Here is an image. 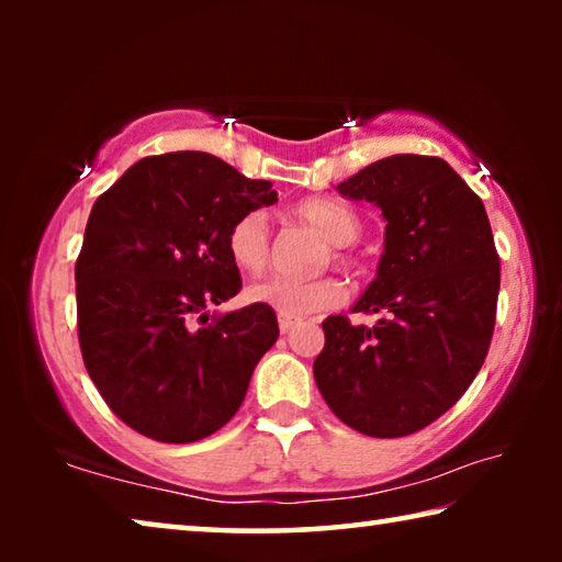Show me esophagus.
<instances>
[{
    "mask_svg": "<svg viewBox=\"0 0 562 562\" xmlns=\"http://www.w3.org/2000/svg\"><path fill=\"white\" fill-rule=\"evenodd\" d=\"M278 322H280V329H282V331H290L294 325H297V319H294V317H288V315H280V317H278Z\"/></svg>",
    "mask_w": 562,
    "mask_h": 562,
    "instance_id": "esophagus-1",
    "label": "esophagus"
}]
</instances>
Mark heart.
Wrapping results in <instances>:
<instances>
[{"label": "heart", "instance_id": "obj_1", "mask_svg": "<svg viewBox=\"0 0 562 562\" xmlns=\"http://www.w3.org/2000/svg\"><path fill=\"white\" fill-rule=\"evenodd\" d=\"M294 215L302 223L315 227L335 245V260L351 262L345 245H351L361 235V217L349 205L337 201H304L294 207ZM225 247L231 260L243 272L258 274L270 262V225L262 211H250L237 217L225 237ZM247 297L258 304H268L274 312L288 317L317 315L339 307L347 297V288L337 278L317 280H292V278H268L247 288Z\"/></svg>", "mask_w": 562, "mask_h": 562}]
</instances>
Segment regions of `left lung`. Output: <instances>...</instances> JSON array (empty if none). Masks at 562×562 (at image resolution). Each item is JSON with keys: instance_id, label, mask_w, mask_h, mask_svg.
<instances>
[{"instance_id": "1", "label": "left lung", "mask_w": 562, "mask_h": 562, "mask_svg": "<svg viewBox=\"0 0 562 562\" xmlns=\"http://www.w3.org/2000/svg\"><path fill=\"white\" fill-rule=\"evenodd\" d=\"M339 195L382 207L384 255L351 312L322 322L315 382L351 429L398 439L459 402L488 355L501 262L481 198L436 156L398 154L361 168Z\"/></svg>"}]
</instances>
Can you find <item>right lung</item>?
I'll use <instances>...</instances> for the list:
<instances>
[{"label": "right lung", "instance_id": "1", "mask_svg": "<svg viewBox=\"0 0 562 562\" xmlns=\"http://www.w3.org/2000/svg\"><path fill=\"white\" fill-rule=\"evenodd\" d=\"M250 180L201 150L148 156L93 203L76 260V325L91 382L133 431L190 443L231 422L280 337L268 304L213 317L243 288L225 237L272 205Z\"/></svg>", "mask_w": 562, "mask_h": 562}]
</instances>
